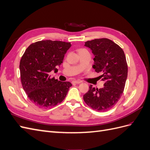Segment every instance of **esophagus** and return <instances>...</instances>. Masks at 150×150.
I'll return each mask as SVG.
<instances>
[{
  "label": "esophagus",
  "instance_id": "esophagus-1",
  "mask_svg": "<svg viewBox=\"0 0 150 150\" xmlns=\"http://www.w3.org/2000/svg\"><path fill=\"white\" fill-rule=\"evenodd\" d=\"M81 83V81H79V80H74L72 81V84H79Z\"/></svg>",
  "mask_w": 150,
  "mask_h": 150
}]
</instances>
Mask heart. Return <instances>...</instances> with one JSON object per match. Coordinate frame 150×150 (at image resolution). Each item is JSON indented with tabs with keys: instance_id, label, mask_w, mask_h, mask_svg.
<instances>
[{
	"instance_id": "b5f03b06",
	"label": "heart",
	"mask_w": 150,
	"mask_h": 150,
	"mask_svg": "<svg viewBox=\"0 0 150 150\" xmlns=\"http://www.w3.org/2000/svg\"><path fill=\"white\" fill-rule=\"evenodd\" d=\"M78 51L79 54H81V53H83V52H88L87 50H86V49H84V48L79 49L78 50Z\"/></svg>"
}]
</instances>
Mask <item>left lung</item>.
<instances>
[{"mask_svg":"<svg viewBox=\"0 0 150 150\" xmlns=\"http://www.w3.org/2000/svg\"><path fill=\"white\" fill-rule=\"evenodd\" d=\"M85 46L92 50L95 56L93 69L104 81L103 88L89 86L83 96L86 104L93 110L104 112L117 103L124 91L128 76V64L125 52L117 44L107 38L88 40Z\"/></svg>","mask_w":150,"mask_h":150,"instance_id":"8db88e82","label":"left lung"}]
</instances>
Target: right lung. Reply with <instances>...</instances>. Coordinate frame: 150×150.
Masks as SVG:
<instances>
[{"mask_svg":"<svg viewBox=\"0 0 150 150\" xmlns=\"http://www.w3.org/2000/svg\"><path fill=\"white\" fill-rule=\"evenodd\" d=\"M70 42L45 40L31 44L20 61L22 88L30 100L39 107L50 108L61 103L68 93L71 83L51 78L49 72L57 71Z\"/></svg>","mask_w":150,"mask_h":150,"instance_id":"1","label":"right lung"}]
</instances>
